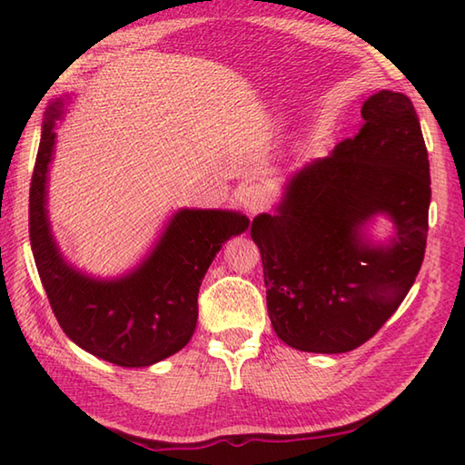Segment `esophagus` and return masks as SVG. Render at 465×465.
<instances>
[{"label":"esophagus","instance_id":"1","mask_svg":"<svg viewBox=\"0 0 465 465\" xmlns=\"http://www.w3.org/2000/svg\"><path fill=\"white\" fill-rule=\"evenodd\" d=\"M238 200L245 212L255 215V213L263 212L265 207L270 205V192H268V187L262 183H250V185L242 187Z\"/></svg>","mask_w":465,"mask_h":465}]
</instances>
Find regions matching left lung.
Wrapping results in <instances>:
<instances>
[{
	"instance_id": "obj_1",
	"label": "left lung",
	"mask_w": 465,
	"mask_h": 465,
	"mask_svg": "<svg viewBox=\"0 0 465 465\" xmlns=\"http://www.w3.org/2000/svg\"><path fill=\"white\" fill-rule=\"evenodd\" d=\"M361 117L353 140L295 170L275 213L252 222L272 325L302 351L343 353L368 341L400 308L426 253L430 162L413 104L381 90ZM378 216L392 223L385 241L369 235Z\"/></svg>"
}]
</instances>
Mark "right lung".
<instances>
[{"label":"right lung","mask_w":465,"mask_h":465,"mask_svg":"<svg viewBox=\"0 0 465 465\" xmlns=\"http://www.w3.org/2000/svg\"><path fill=\"white\" fill-rule=\"evenodd\" d=\"M65 97L49 105L29 187V240L49 305L65 335L87 353L122 368H147L192 340L197 293L222 245L248 230L232 210L182 207L167 220L145 258L117 278H95L69 263L47 212L55 124Z\"/></svg>","instance_id":"add662e5"}]
</instances>
